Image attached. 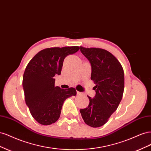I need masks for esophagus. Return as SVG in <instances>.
<instances>
[{
	"instance_id": "esophagus-1",
	"label": "esophagus",
	"mask_w": 151,
	"mask_h": 151,
	"mask_svg": "<svg viewBox=\"0 0 151 151\" xmlns=\"http://www.w3.org/2000/svg\"><path fill=\"white\" fill-rule=\"evenodd\" d=\"M82 94V93L79 92V91H77V95H79V94Z\"/></svg>"
}]
</instances>
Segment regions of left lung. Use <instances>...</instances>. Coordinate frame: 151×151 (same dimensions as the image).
Here are the masks:
<instances>
[{
  "instance_id": "1",
  "label": "left lung",
  "mask_w": 151,
  "mask_h": 151,
  "mask_svg": "<svg viewBox=\"0 0 151 151\" xmlns=\"http://www.w3.org/2000/svg\"><path fill=\"white\" fill-rule=\"evenodd\" d=\"M81 52L91 65V79L96 86V95L89 99L88 107L81 109L86 124L103 126L116 111L124 91V72L117 58L106 50L80 47Z\"/></svg>"
}]
</instances>
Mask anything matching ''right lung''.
Returning <instances> with one entry per match:
<instances>
[{
    "mask_svg": "<svg viewBox=\"0 0 151 151\" xmlns=\"http://www.w3.org/2000/svg\"><path fill=\"white\" fill-rule=\"evenodd\" d=\"M79 50L77 46L44 49L26 66L22 78L25 101L32 116L40 124L48 125L56 122L65 100L76 95L74 88L63 89L55 87L54 77L61 74L65 58Z\"/></svg>",
    "mask_w": 151,
    "mask_h": 151,
    "instance_id": "right-lung-1",
    "label": "right lung"
}]
</instances>
